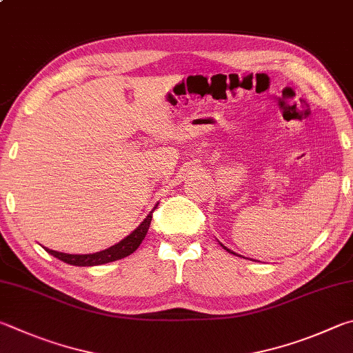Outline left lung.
<instances>
[{
	"label": "left lung",
	"mask_w": 353,
	"mask_h": 353,
	"mask_svg": "<svg viewBox=\"0 0 353 353\" xmlns=\"http://www.w3.org/2000/svg\"><path fill=\"white\" fill-rule=\"evenodd\" d=\"M220 245H221V243H220ZM221 246H223V248H225V250H226V251H228V252H231V254H236V252H234V251H231V250H228V248H226V246H225V245H221ZM236 256H237V254H236Z\"/></svg>",
	"instance_id": "8db88e82"
}]
</instances>
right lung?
Wrapping results in <instances>:
<instances>
[{"instance_id":"right-lung-1","label":"right lung","mask_w":353,"mask_h":353,"mask_svg":"<svg viewBox=\"0 0 353 353\" xmlns=\"http://www.w3.org/2000/svg\"><path fill=\"white\" fill-rule=\"evenodd\" d=\"M154 208H158V205H154ZM154 208L147 214V217L141 221V225L136 228L134 231L130 232L127 237H123L119 243L110 246V248L103 251L92 252V254H66V252H59L49 248H45V250L51 256L57 257L59 261L74 265V267H96V265H103L108 262L119 261V259L133 254V252L139 248L142 240L145 239L148 226H150L152 214L154 211Z\"/></svg>"}]
</instances>
